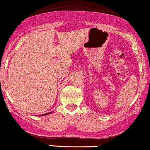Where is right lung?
<instances>
[{
  "label": "right lung",
  "mask_w": 150,
  "mask_h": 150,
  "mask_svg": "<svg viewBox=\"0 0 150 150\" xmlns=\"http://www.w3.org/2000/svg\"><path fill=\"white\" fill-rule=\"evenodd\" d=\"M52 112H47V113H45V114H43V115H40V116H44V115H49L50 114V113H52Z\"/></svg>",
  "instance_id": "obj_1"
}]
</instances>
